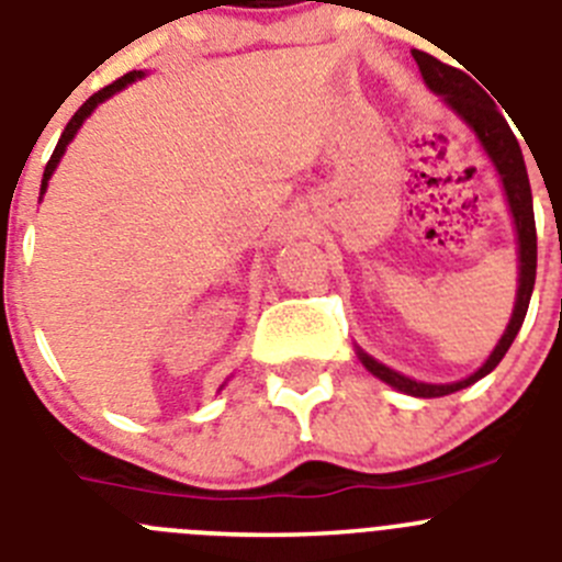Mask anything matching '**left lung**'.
<instances>
[{
  "instance_id": "1",
  "label": "left lung",
  "mask_w": 562,
  "mask_h": 562,
  "mask_svg": "<svg viewBox=\"0 0 562 562\" xmlns=\"http://www.w3.org/2000/svg\"><path fill=\"white\" fill-rule=\"evenodd\" d=\"M418 68H422V77L435 93L447 99V104H452V110H458V115L469 124L476 133L480 144L485 146L487 157L494 160L496 171L502 177V186H505L507 202H510L513 222H516L518 233V296L516 307H513V318L507 324L505 335L496 344V349L491 352V358L485 360L480 371H474L471 376L460 382H449V385H429V382H416L411 376L400 374V371L387 369V366L376 363L374 358H369L366 352H358L363 360L366 369L374 376H380L382 382L393 385L396 391L411 393V396H422V400H432V396H447V393L460 391V387H469L471 382L482 380L485 374L496 369L502 363V358L507 355L510 344L516 340L518 329H521L524 316H527L529 296H532L535 288V266H538V235H535V213H532V191H529V177L527 166H524L521 146H518L516 135L507 127V122L502 119V113L496 110V104L491 102L485 91L471 80L469 75H463L460 68L449 66V63H440L438 57L427 55V52H413Z\"/></svg>"
}]
</instances>
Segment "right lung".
<instances>
[{"label":"right lung","mask_w":562,"mask_h":562,"mask_svg":"<svg viewBox=\"0 0 562 562\" xmlns=\"http://www.w3.org/2000/svg\"><path fill=\"white\" fill-rule=\"evenodd\" d=\"M138 77H144V71H130V75L119 77V80H115V82H110V86H104L102 91H97V93H93L91 99H86V104H82V108L77 110L75 115H71V122L66 124V130H63V135H60V140H57L55 151H52L49 162H46V169H44V182H41V193H44V191H46V186H49V177H52V171L57 169V162H60V157H63V151H66L68 140L75 138V135H77V130L82 127V122H86L88 115L93 113V108H97L99 102H104V99H108V97H113L115 91H122L124 86H130V82H135V80H138Z\"/></svg>","instance_id":"1"}]
</instances>
